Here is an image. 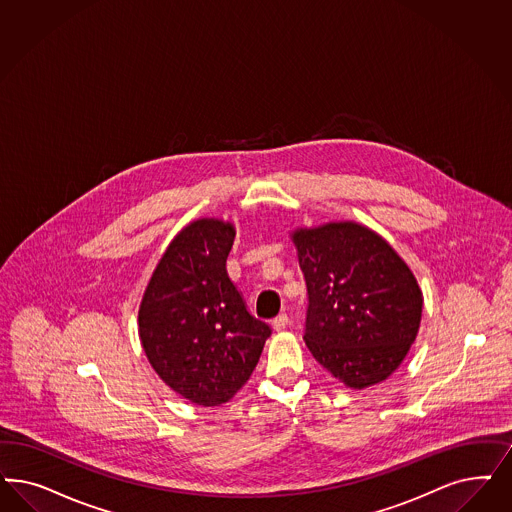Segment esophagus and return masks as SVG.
Returning a JSON list of instances; mask_svg holds the SVG:
<instances>
[{"instance_id": "34e87169", "label": "esophagus", "mask_w": 512, "mask_h": 512, "mask_svg": "<svg viewBox=\"0 0 512 512\" xmlns=\"http://www.w3.org/2000/svg\"><path fill=\"white\" fill-rule=\"evenodd\" d=\"M287 323H289L287 314H280V316H276V318L272 319V327H274V331H282V329L287 327Z\"/></svg>"}]
</instances>
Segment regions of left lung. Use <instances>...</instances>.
Segmentation results:
<instances>
[{"instance_id":"8db88e82","label":"left lung","mask_w":512,"mask_h":512,"mask_svg":"<svg viewBox=\"0 0 512 512\" xmlns=\"http://www.w3.org/2000/svg\"><path fill=\"white\" fill-rule=\"evenodd\" d=\"M293 242L314 359L353 389L386 380L420 329L422 291L410 268L382 236L353 221L295 230Z\"/></svg>"}]
</instances>
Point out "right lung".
Returning <instances> with one entry per match:
<instances>
[{"instance_id":"1","label":"right lung","mask_w":512,"mask_h":512,"mask_svg":"<svg viewBox=\"0 0 512 512\" xmlns=\"http://www.w3.org/2000/svg\"><path fill=\"white\" fill-rule=\"evenodd\" d=\"M236 230L196 219L177 234L140 304L143 352L162 382L202 406L227 403L249 380L270 327L247 312L227 274Z\"/></svg>"}]
</instances>
